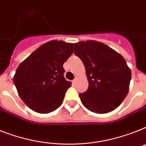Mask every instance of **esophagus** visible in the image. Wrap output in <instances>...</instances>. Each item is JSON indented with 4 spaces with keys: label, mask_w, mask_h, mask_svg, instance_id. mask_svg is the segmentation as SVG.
<instances>
[{
    "label": "esophagus",
    "mask_w": 146,
    "mask_h": 146,
    "mask_svg": "<svg viewBox=\"0 0 146 146\" xmlns=\"http://www.w3.org/2000/svg\"><path fill=\"white\" fill-rule=\"evenodd\" d=\"M76 81H77V78H75V79H73L72 82H73V83H76Z\"/></svg>",
    "instance_id": "obj_1"
}]
</instances>
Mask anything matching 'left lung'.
Masks as SVG:
<instances>
[{
	"label": "left lung",
	"mask_w": 146,
	"mask_h": 146,
	"mask_svg": "<svg viewBox=\"0 0 146 146\" xmlns=\"http://www.w3.org/2000/svg\"><path fill=\"white\" fill-rule=\"evenodd\" d=\"M74 53L85 67L88 88L79 98L88 110L98 114L113 111L127 95L131 70L121 54L95 40L74 43Z\"/></svg>",
	"instance_id": "1"
}]
</instances>
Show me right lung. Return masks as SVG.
<instances>
[{
	"mask_svg": "<svg viewBox=\"0 0 146 146\" xmlns=\"http://www.w3.org/2000/svg\"><path fill=\"white\" fill-rule=\"evenodd\" d=\"M73 43L63 40H51L19 65L14 85L31 110L47 114L61 106L66 91L72 85L64 76L63 64L73 54Z\"/></svg>",
	"mask_w": 146,
	"mask_h": 146,
	"instance_id": "right-lung-1",
	"label": "right lung"
}]
</instances>
